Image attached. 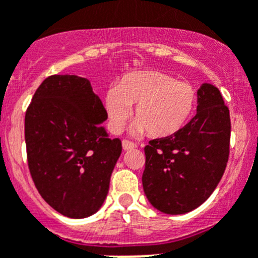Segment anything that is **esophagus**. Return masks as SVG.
<instances>
[{
    "instance_id": "34e87169",
    "label": "esophagus",
    "mask_w": 258,
    "mask_h": 258,
    "mask_svg": "<svg viewBox=\"0 0 258 258\" xmlns=\"http://www.w3.org/2000/svg\"><path fill=\"white\" fill-rule=\"evenodd\" d=\"M136 148H137V145L133 144V142L122 141V149H124L125 152H127V150H132V149H136Z\"/></svg>"
}]
</instances>
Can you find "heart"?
Masks as SVG:
<instances>
[{"instance_id": "heart-1", "label": "heart", "mask_w": 258, "mask_h": 258, "mask_svg": "<svg viewBox=\"0 0 258 258\" xmlns=\"http://www.w3.org/2000/svg\"><path fill=\"white\" fill-rule=\"evenodd\" d=\"M112 131L120 133L136 105L134 136L148 132L154 138L178 133L192 117L198 92L191 84L158 71L126 74L104 99Z\"/></svg>"}]
</instances>
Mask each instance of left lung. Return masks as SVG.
I'll return each instance as SVG.
<instances>
[{
  "instance_id": "obj_1",
  "label": "left lung",
  "mask_w": 258,
  "mask_h": 258,
  "mask_svg": "<svg viewBox=\"0 0 258 258\" xmlns=\"http://www.w3.org/2000/svg\"><path fill=\"white\" fill-rule=\"evenodd\" d=\"M231 118L220 91L198 89L197 114L178 133L145 146L142 186L153 207L182 215L207 201L228 162Z\"/></svg>"
}]
</instances>
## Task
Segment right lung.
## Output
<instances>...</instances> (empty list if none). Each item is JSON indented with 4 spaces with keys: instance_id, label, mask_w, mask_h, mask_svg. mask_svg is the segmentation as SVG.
<instances>
[{
    "instance_id": "1",
    "label": "right lung",
    "mask_w": 258,
    "mask_h": 258,
    "mask_svg": "<svg viewBox=\"0 0 258 258\" xmlns=\"http://www.w3.org/2000/svg\"><path fill=\"white\" fill-rule=\"evenodd\" d=\"M106 118L88 79L76 75L44 79L26 110L31 178L40 197L67 218H88L108 195L122 148L101 125Z\"/></svg>"
}]
</instances>
